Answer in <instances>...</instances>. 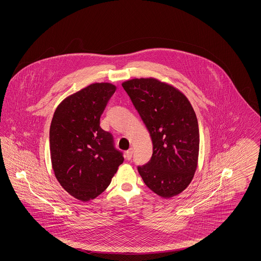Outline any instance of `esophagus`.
Instances as JSON below:
<instances>
[{"label": "esophagus", "instance_id": "34e87169", "mask_svg": "<svg viewBox=\"0 0 261 261\" xmlns=\"http://www.w3.org/2000/svg\"><path fill=\"white\" fill-rule=\"evenodd\" d=\"M132 155H133V149H132V148L128 149V150L125 152V158H126L127 160H131Z\"/></svg>", "mask_w": 261, "mask_h": 261}]
</instances>
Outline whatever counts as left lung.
<instances>
[{"label":"left lung","mask_w":261,"mask_h":261,"mask_svg":"<svg viewBox=\"0 0 261 261\" xmlns=\"http://www.w3.org/2000/svg\"><path fill=\"white\" fill-rule=\"evenodd\" d=\"M152 142V155L138 166L145 184L164 199L182 193L198 166L199 132L195 111L177 88L155 78L122 83Z\"/></svg>","instance_id":"1"}]
</instances>
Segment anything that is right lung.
Instances as JSON below:
<instances>
[{
    "mask_svg": "<svg viewBox=\"0 0 261 261\" xmlns=\"http://www.w3.org/2000/svg\"><path fill=\"white\" fill-rule=\"evenodd\" d=\"M116 87L93 83L68 96L58 106L50 127V152L55 176L75 199L97 198L112 182L123 162L110 132L99 118Z\"/></svg>",
    "mask_w": 261,
    "mask_h": 261,
    "instance_id": "1",
    "label": "right lung"
}]
</instances>
